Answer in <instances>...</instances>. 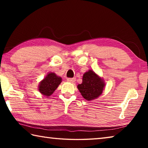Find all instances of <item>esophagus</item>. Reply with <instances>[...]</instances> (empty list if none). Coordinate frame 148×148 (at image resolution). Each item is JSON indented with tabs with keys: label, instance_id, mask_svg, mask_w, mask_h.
Returning <instances> with one entry per match:
<instances>
[{
	"label": "esophagus",
	"instance_id": "34e87169",
	"mask_svg": "<svg viewBox=\"0 0 148 148\" xmlns=\"http://www.w3.org/2000/svg\"><path fill=\"white\" fill-rule=\"evenodd\" d=\"M67 82H71V83H74V82H76V78H74V77H73V78H68L67 79Z\"/></svg>",
	"mask_w": 148,
	"mask_h": 148
}]
</instances>
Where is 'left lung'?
I'll return each instance as SVG.
<instances>
[{"label":"left lung","mask_w":148,"mask_h":148,"mask_svg":"<svg viewBox=\"0 0 148 148\" xmlns=\"http://www.w3.org/2000/svg\"><path fill=\"white\" fill-rule=\"evenodd\" d=\"M104 86L103 79L94 71L89 70L84 73L82 83L77 85V89L85 99L92 101L98 98L102 94Z\"/></svg>","instance_id":"8db88e82"}]
</instances>
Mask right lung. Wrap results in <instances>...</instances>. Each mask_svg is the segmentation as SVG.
Segmentation results:
<instances>
[{
	"instance_id": "obj_1",
	"label": "right lung",
	"mask_w": 148,
	"mask_h": 148,
	"mask_svg": "<svg viewBox=\"0 0 148 148\" xmlns=\"http://www.w3.org/2000/svg\"><path fill=\"white\" fill-rule=\"evenodd\" d=\"M62 78L53 73L49 72L43 80L40 82L38 90L44 96L49 97L53 93L56 89L61 83Z\"/></svg>"
}]
</instances>
